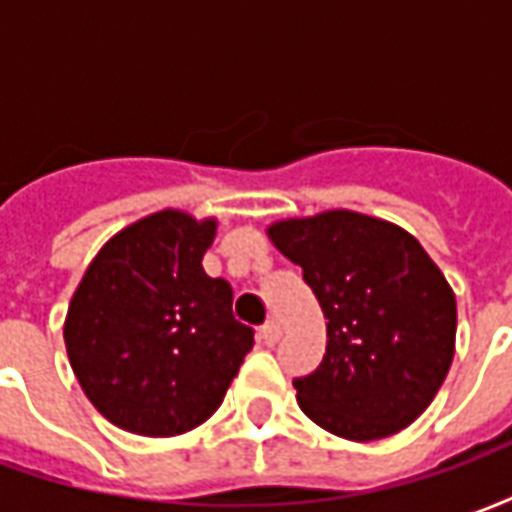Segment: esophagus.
Wrapping results in <instances>:
<instances>
[{
  "label": "esophagus",
  "instance_id": "1",
  "mask_svg": "<svg viewBox=\"0 0 512 512\" xmlns=\"http://www.w3.org/2000/svg\"><path fill=\"white\" fill-rule=\"evenodd\" d=\"M260 340L266 345H274L279 340V323L277 321H266L260 326Z\"/></svg>",
  "mask_w": 512,
  "mask_h": 512
}]
</instances>
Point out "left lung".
<instances>
[{
	"label": "left lung",
	"instance_id": "obj_1",
	"mask_svg": "<svg viewBox=\"0 0 512 512\" xmlns=\"http://www.w3.org/2000/svg\"><path fill=\"white\" fill-rule=\"evenodd\" d=\"M268 238L304 271L326 354L296 378L301 411L334 436L376 441L430 406L455 354V293L417 238L356 211L282 219Z\"/></svg>",
	"mask_w": 512,
	"mask_h": 512
}]
</instances>
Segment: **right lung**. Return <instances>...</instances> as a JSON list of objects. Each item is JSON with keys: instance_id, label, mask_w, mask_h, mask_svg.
<instances>
[{"instance_id": "right-lung-1", "label": "right lung", "mask_w": 512, "mask_h": 512, "mask_svg": "<svg viewBox=\"0 0 512 512\" xmlns=\"http://www.w3.org/2000/svg\"><path fill=\"white\" fill-rule=\"evenodd\" d=\"M213 235L216 219L150 213L106 241L73 293L68 359L117 428L161 439L202 425L255 345L230 282L202 268Z\"/></svg>"}]
</instances>
